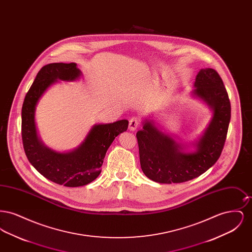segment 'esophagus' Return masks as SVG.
Segmentation results:
<instances>
[{
  "instance_id": "1",
  "label": "esophagus",
  "mask_w": 252,
  "mask_h": 252,
  "mask_svg": "<svg viewBox=\"0 0 252 252\" xmlns=\"http://www.w3.org/2000/svg\"><path fill=\"white\" fill-rule=\"evenodd\" d=\"M139 125H140V121H139V119H138L137 117H132L131 119L129 120L128 128L133 131V130H135V129L138 128Z\"/></svg>"
}]
</instances>
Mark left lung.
<instances>
[{
  "label": "left lung",
  "mask_w": 252,
  "mask_h": 252,
  "mask_svg": "<svg viewBox=\"0 0 252 252\" xmlns=\"http://www.w3.org/2000/svg\"><path fill=\"white\" fill-rule=\"evenodd\" d=\"M193 94L213 109V118L196 142V150L184 152L183 146L145 121L136 134L141 167L144 175L158 183H181L195 179L212 167L223 150L230 120V102L216 70L201 69L194 81Z\"/></svg>",
  "instance_id": "1"
}]
</instances>
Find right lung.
Instances as JSON below:
<instances>
[{
	"label": "right lung",
	"mask_w": 252,
	"mask_h": 252,
	"mask_svg": "<svg viewBox=\"0 0 252 252\" xmlns=\"http://www.w3.org/2000/svg\"><path fill=\"white\" fill-rule=\"evenodd\" d=\"M80 74L75 63H51L43 66L27 92L22 108V138L28 160L44 178L66 187L84 186L95 180L101 173L108 147L128 126L127 120L96 125L82 144L67 153L56 152L39 141L35 125L37 101L58 79L72 81Z\"/></svg>",
	"instance_id": "right-lung-1"
}]
</instances>
